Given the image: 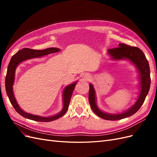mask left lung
<instances>
[{
  "mask_svg": "<svg viewBox=\"0 0 157 157\" xmlns=\"http://www.w3.org/2000/svg\"><path fill=\"white\" fill-rule=\"evenodd\" d=\"M108 53L111 55L113 59L118 60L126 58L130 60L132 63H134V64L136 65L140 75V77L141 79V89L140 96L136 103L126 112L121 114H117V115L107 114L99 110L96 103L95 90L92 85L90 84L88 99L92 111L98 117L105 120L117 121L133 115L139 110L141 105H143L150 88V68L148 61H147L143 51L139 48H137V47L130 46L127 44L120 43L117 48L109 49Z\"/></svg>",
  "mask_w": 157,
  "mask_h": 157,
  "instance_id": "obj_1",
  "label": "left lung"
}]
</instances>
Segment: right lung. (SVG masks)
I'll list each match as a JSON object with an SVG mask.
<instances>
[{
	"instance_id": "obj_1",
	"label": "right lung",
	"mask_w": 157,
	"mask_h": 157,
	"mask_svg": "<svg viewBox=\"0 0 157 157\" xmlns=\"http://www.w3.org/2000/svg\"><path fill=\"white\" fill-rule=\"evenodd\" d=\"M59 50V48H49L42 50H33L25 48L22 50H19L17 53L14 54L10 59V63L8 64L7 73L6 75V79H5V87H6V94L8 96L9 99H10V103L13 105V108L15 110L20 114L22 117L29 118V119L36 121L39 122H51L55 121L58 118L62 117L64 114L67 111V109L69 107V103L71 101V96H72V94L73 92V90L77 84V82H74L73 84L69 85L68 86L66 87L63 91V108L59 114L53 117H42L36 115H33L31 114L25 113L22 111L19 107L16 101L15 97L13 94V90H12V85L13 84V80H14V75H15V71L17 65L21 61L29 59L31 58H34L36 57H41L45 55H48L51 53H55V52H58Z\"/></svg>"
}]
</instances>
